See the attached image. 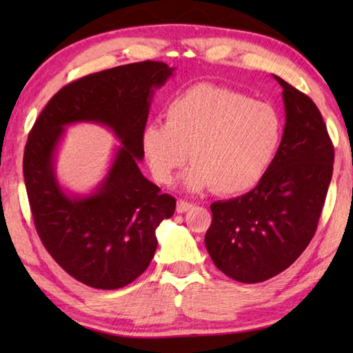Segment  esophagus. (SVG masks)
Wrapping results in <instances>:
<instances>
[{"instance_id":"esophagus-1","label":"esophagus","mask_w":353,"mask_h":353,"mask_svg":"<svg viewBox=\"0 0 353 353\" xmlns=\"http://www.w3.org/2000/svg\"><path fill=\"white\" fill-rule=\"evenodd\" d=\"M191 207H193V204H191V202L183 201V199H179L177 201V205H176V210H177V213H185V212H188Z\"/></svg>"}]
</instances>
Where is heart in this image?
Masks as SVG:
<instances>
[{"label":"heart","instance_id":"b5f03b06","mask_svg":"<svg viewBox=\"0 0 353 353\" xmlns=\"http://www.w3.org/2000/svg\"><path fill=\"white\" fill-rule=\"evenodd\" d=\"M282 118L272 105L230 88L196 83L171 101L165 123H149L141 149L155 181L170 185L190 160L183 185L236 196L259 185L279 152Z\"/></svg>","mask_w":353,"mask_h":353}]
</instances>
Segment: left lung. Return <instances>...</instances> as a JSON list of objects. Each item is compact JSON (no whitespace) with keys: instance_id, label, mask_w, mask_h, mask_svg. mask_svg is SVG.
I'll use <instances>...</instances> for the list:
<instances>
[{"instance_id":"left-lung-1","label":"left lung","mask_w":353,"mask_h":353,"mask_svg":"<svg viewBox=\"0 0 353 353\" xmlns=\"http://www.w3.org/2000/svg\"><path fill=\"white\" fill-rule=\"evenodd\" d=\"M283 92L285 129L279 152L249 193L210 205L205 248L219 271L259 283L294 263L314 236L332 181L334 149L318 107L274 76Z\"/></svg>"}]
</instances>
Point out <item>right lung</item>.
I'll return each mask as SVG.
<instances>
[{
	"label": "right lung",
	"mask_w": 353,
	"mask_h": 353,
	"mask_svg": "<svg viewBox=\"0 0 353 353\" xmlns=\"http://www.w3.org/2000/svg\"><path fill=\"white\" fill-rule=\"evenodd\" d=\"M174 68L145 61L88 74L61 88L28 137L23 174L35 229L71 277L98 290L123 288L146 271L157 249L155 229L176 210L141 174V132L157 90ZM74 122L109 127L122 143L90 195L67 194L55 176V152Z\"/></svg>",
	"instance_id": "1"
}]
</instances>
